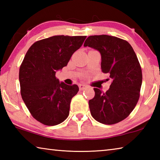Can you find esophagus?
Returning a JSON list of instances; mask_svg holds the SVG:
<instances>
[{
	"label": "esophagus",
	"instance_id": "obj_1",
	"mask_svg": "<svg viewBox=\"0 0 160 160\" xmlns=\"http://www.w3.org/2000/svg\"><path fill=\"white\" fill-rule=\"evenodd\" d=\"M79 88H80V90H85V89L87 88V85H84V84H79Z\"/></svg>",
	"mask_w": 160,
	"mask_h": 160
}]
</instances>
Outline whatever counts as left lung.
I'll return each instance as SVG.
<instances>
[{"label":"left lung","instance_id":"8db88e82","mask_svg":"<svg viewBox=\"0 0 160 160\" xmlns=\"http://www.w3.org/2000/svg\"><path fill=\"white\" fill-rule=\"evenodd\" d=\"M84 47L101 54V68L112 79L109 90L94 88L95 95L89 101L91 115L103 124L112 125L128 117L136 106L142 85V70L133 48L126 40L109 35H94Z\"/></svg>","mask_w":160,"mask_h":160}]
</instances>
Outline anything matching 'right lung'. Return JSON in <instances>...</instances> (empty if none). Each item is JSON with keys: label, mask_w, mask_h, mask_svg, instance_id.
I'll use <instances>...</instances> for the list:
<instances>
[{"label": "right lung", "mask_w": 160, "mask_h": 160, "mask_svg": "<svg viewBox=\"0 0 160 160\" xmlns=\"http://www.w3.org/2000/svg\"><path fill=\"white\" fill-rule=\"evenodd\" d=\"M86 37H51L34 43L27 52L19 72L21 96L40 123L56 126L68 116L70 102L79 88L60 82L56 72L67 66Z\"/></svg>", "instance_id": "add662e5"}]
</instances>
